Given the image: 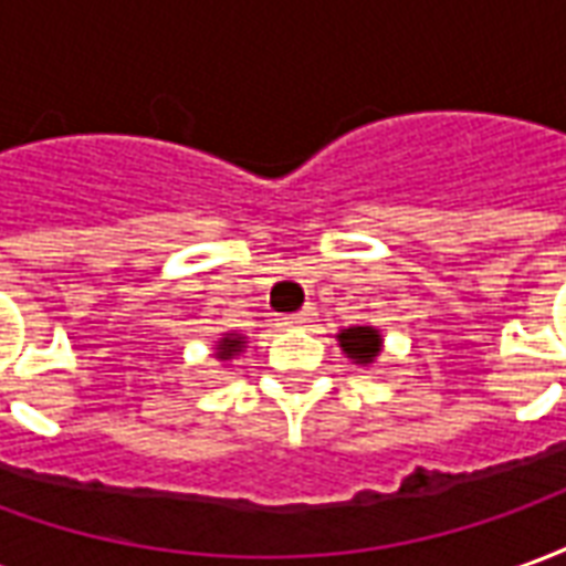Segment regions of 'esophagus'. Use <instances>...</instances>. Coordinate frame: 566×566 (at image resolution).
<instances>
[{
	"mask_svg": "<svg viewBox=\"0 0 566 566\" xmlns=\"http://www.w3.org/2000/svg\"><path fill=\"white\" fill-rule=\"evenodd\" d=\"M312 318H315V308L306 306V308H300V312H294V315H282V318H279V327H284V331H294V327H306Z\"/></svg>",
	"mask_w": 566,
	"mask_h": 566,
	"instance_id": "34e87169",
	"label": "esophagus"
}]
</instances>
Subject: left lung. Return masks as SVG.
Segmentation results:
<instances>
[{
  "mask_svg": "<svg viewBox=\"0 0 566 566\" xmlns=\"http://www.w3.org/2000/svg\"><path fill=\"white\" fill-rule=\"evenodd\" d=\"M339 345H343V352L355 364H373L376 357L381 355V333L376 331V327H369V324H357V327H348V331H343L339 336Z\"/></svg>",
  "mask_w": 566,
  "mask_h": 566,
  "instance_id": "1",
  "label": "left lung"
}]
</instances>
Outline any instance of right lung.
Listing matches in <instances>:
<instances>
[{
    "mask_svg": "<svg viewBox=\"0 0 566 566\" xmlns=\"http://www.w3.org/2000/svg\"><path fill=\"white\" fill-rule=\"evenodd\" d=\"M239 352H242V336H235V333H227L221 343H218V357L221 360H230Z\"/></svg>",
    "mask_w": 566,
    "mask_h": 566,
    "instance_id": "add662e5",
    "label": "right lung"
}]
</instances>
